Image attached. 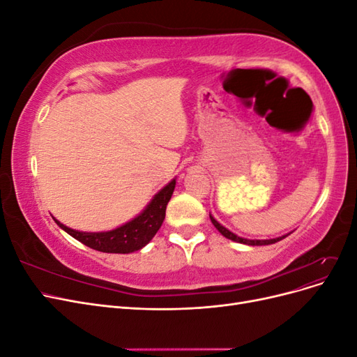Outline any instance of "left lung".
I'll use <instances>...</instances> for the list:
<instances>
[{
	"label": "left lung",
	"mask_w": 357,
	"mask_h": 357,
	"mask_svg": "<svg viewBox=\"0 0 357 357\" xmlns=\"http://www.w3.org/2000/svg\"><path fill=\"white\" fill-rule=\"evenodd\" d=\"M210 219H211V223L214 225V228L218 229L223 236H226V238H228V240H232V241H235V243L247 244V245H268V244H274V243H277V241H280V240L286 238V236L289 235V234H286V235L277 236V238H271V240H247V238H243V236H238L236 234L231 232L228 228H225V226H223V225H220L218 220H215L211 214H210Z\"/></svg>",
	"instance_id": "left-lung-1"
}]
</instances>
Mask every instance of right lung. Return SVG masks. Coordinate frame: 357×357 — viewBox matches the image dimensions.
Here are the masks:
<instances>
[{"instance_id":"right-lung-1","label":"right lung","mask_w":357,"mask_h":357,"mask_svg":"<svg viewBox=\"0 0 357 357\" xmlns=\"http://www.w3.org/2000/svg\"><path fill=\"white\" fill-rule=\"evenodd\" d=\"M176 188V178H172L167 186L162 188L152 198L144 210L132 220H129L112 231L104 232H83L68 228L59 220L53 218L61 229L70 234L73 238L83 243L93 250L102 253H132L142 250L144 245L152 241L156 232L165 219L167 205Z\"/></svg>"}]
</instances>
